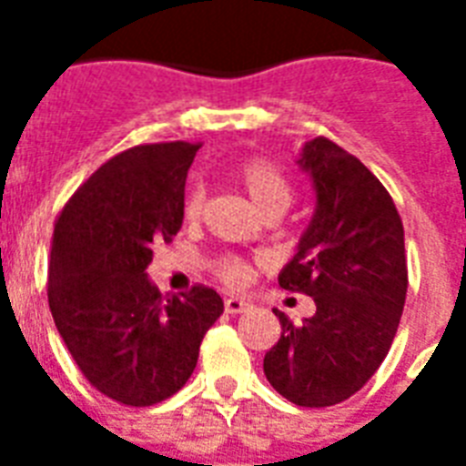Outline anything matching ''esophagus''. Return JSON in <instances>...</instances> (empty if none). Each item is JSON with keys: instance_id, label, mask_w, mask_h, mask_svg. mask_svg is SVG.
<instances>
[{"instance_id": "esophagus-1", "label": "esophagus", "mask_w": 466, "mask_h": 466, "mask_svg": "<svg viewBox=\"0 0 466 466\" xmlns=\"http://www.w3.org/2000/svg\"><path fill=\"white\" fill-rule=\"evenodd\" d=\"M247 309H248V302H244V299H237V298L225 299L227 314H241V311H247Z\"/></svg>"}]
</instances>
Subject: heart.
Wrapping results in <instances>:
<instances>
[{
	"label": "heart",
	"mask_w": 466,
	"mask_h": 466,
	"mask_svg": "<svg viewBox=\"0 0 466 466\" xmlns=\"http://www.w3.org/2000/svg\"><path fill=\"white\" fill-rule=\"evenodd\" d=\"M237 188L251 200L256 210L266 215H283L292 203V186L288 176L276 161L266 157H248L234 168L232 174ZM205 208V190L200 186L188 190L183 200V219L198 222ZM215 276L229 288H244L251 278V266L239 256H219L212 261Z\"/></svg>",
	"instance_id": "b5f03b06"
}]
</instances>
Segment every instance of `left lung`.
<instances>
[{
	"instance_id": "8db88e82",
	"label": "left lung",
	"mask_w": 466,
	"mask_h": 466,
	"mask_svg": "<svg viewBox=\"0 0 466 466\" xmlns=\"http://www.w3.org/2000/svg\"><path fill=\"white\" fill-rule=\"evenodd\" d=\"M317 205L278 283L314 298L317 311L283 333L266 358L270 387L309 409L353 397L390 353L404 311V225L380 178L336 142L317 137L298 159Z\"/></svg>"
}]
</instances>
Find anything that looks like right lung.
Segmentation results:
<instances>
[{"label": "right lung", "instance_id": "right-lung-1", "mask_svg": "<svg viewBox=\"0 0 466 466\" xmlns=\"http://www.w3.org/2000/svg\"><path fill=\"white\" fill-rule=\"evenodd\" d=\"M200 145H137L82 183L55 222L47 305L69 355L101 394L152 406L181 390L205 331L225 311L212 288L161 295L152 247L183 225V188Z\"/></svg>", "mask_w": 466, "mask_h": 466}]
</instances>
